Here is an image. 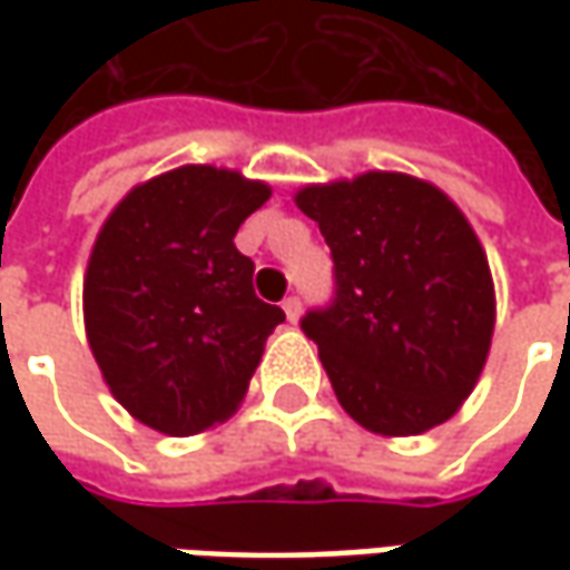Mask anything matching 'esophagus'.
Segmentation results:
<instances>
[{"mask_svg": "<svg viewBox=\"0 0 570 570\" xmlns=\"http://www.w3.org/2000/svg\"><path fill=\"white\" fill-rule=\"evenodd\" d=\"M282 311H285L288 323H297V317H301V297L297 295L285 297V301H282Z\"/></svg>", "mask_w": 570, "mask_h": 570, "instance_id": "1", "label": "esophagus"}]
</instances>
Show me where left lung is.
I'll return each mask as SVG.
<instances>
[{"label": "left lung", "instance_id": "left-lung-1", "mask_svg": "<svg viewBox=\"0 0 570 570\" xmlns=\"http://www.w3.org/2000/svg\"><path fill=\"white\" fill-rule=\"evenodd\" d=\"M295 203L333 253V301L307 311L301 330L342 409L390 438L448 422L494 333L489 259L463 212L425 180L386 170L304 187Z\"/></svg>", "mask_w": 570, "mask_h": 570}]
</instances>
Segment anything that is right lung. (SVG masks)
Segmentation results:
<instances>
[{
  "instance_id": "right-lung-1",
  "label": "right lung",
  "mask_w": 570,
  "mask_h": 570,
  "mask_svg": "<svg viewBox=\"0 0 570 570\" xmlns=\"http://www.w3.org/2000/svg\"><path fill=\"white\" fill-rule=\"evenodd\" d=\"M273 189L187 165L129 189L85 273V333L117 403L170 438L240 405L263 345L285 320L253 292L234 234Z\"/></svg>"
}]
</instances>
